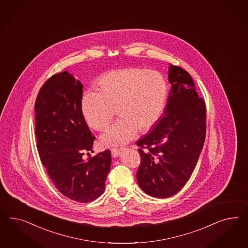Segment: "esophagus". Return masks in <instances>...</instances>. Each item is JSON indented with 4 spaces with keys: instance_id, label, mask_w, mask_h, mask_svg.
<instances>
[{
    "instance_id": "1",
    "label": "esophagus",
    "mask_w": 248,
    "mask_h": 248,
    "mask_svg": "<svg viewBox=\"0 0 248 248\" xmlns=\"http://www.w3.org/2000/svg\"><path fill=\"white\" fill-rule=\"evenodd\" d=\"M120 151L121 148H112L111 149V153H112V155H113V157H116L119 155Z\"/></svg>"
}]
</instances>
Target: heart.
Returning <instances> with one entry per match:
<instances>
[{
  "label": "heart",
  "mask_w": 248,
  "mask_h": 248,
  "mask_svg": "<svg viewBox=\"0 0 248 248\" xmlns=\"http://www.w3.org/2000/svg\"><path fill=\"white\" fill-rule=\"evenodd\" d=\"M99 93L85 91L81 100L83 118L92 129L104 131L114 116L120 119L101 137L105 145L127 143L150 129L160 118L168 96V83L157 71L130 68L103 75Z\"/></svg>",
  "instance_id": "1"
}]
</instances>
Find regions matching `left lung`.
Masks as SVG:
<instances>
[{
  "mask_svg": "<svg viewBox=\"0 0 248 248\" xmlns=\"http://www.w3.org/2000/svg\"><path fill=\"white\" fill-rule=\"evenodd\" d=\"M171 91L165 115L136 144L141 163L136 178L147 195L167 198L177 194L195 169L206 132V106L194 80L170 64Z\"/></svg>",
  "mask_w": 248,
  "mask_h": 248,
  "instance_id": "1",
  "label": "left lung"
}]
</instances>
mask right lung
<instances>
[{
	"instance_id": "right-lung-1",
	"label": "right lung",
	"mask_w": 248,
	"mask_h": 248,
	"mask_svg": "<svg viewBox=\"0 0 248 248\" xmlns=\"http://www.w3.org/2000/svg\"><path fill=\"white\" fill-rule=\"evenodd\" d=\"M83 84L67 72L50 77L35 101L37 149L53 185L64 196L79 203L97 199L105 191L111 152L88 158L95 139L81 109Z\"/></svg>"
}]
</instances>
